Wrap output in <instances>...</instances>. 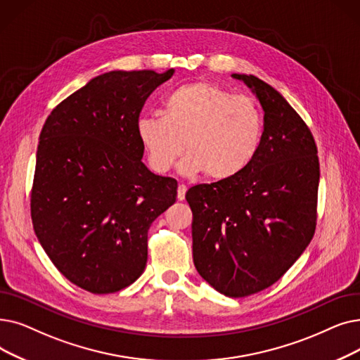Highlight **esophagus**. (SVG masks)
Segmentation results:
<instances>
[{
  "label": "esophagus",
  "instance_id": "obj_1",
  "mask_svg": "<svg viewBox=\"0 0 360 360\" xmlns=\"http://www.w3.org/2000/svg\"><path fill=\"white\" fill-rule=\"evenodd\" d=\"M186 185H184V184H179L178 185V200L179 201H182V200H185V194H186Z\"/></svg>",
  "mask_w": 360,
  "mask_h": 360
}]
</instances>
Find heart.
Returning <instances> with one entry per match:
<instances>
[{
  "label": "heart",
  "mask_w": 360,
  "mask_h": 360,
  "mask_svg": "<svg viewBox=\"0 0 360 360\" xmlns=\"http://www.w3.org/2000/svg\"><path fill=\"white\" fill-rule=\"evenodd\" d=\"M135 134L155 174H166L185 150L184 174L206 172L226 181L253 163L263 138V115L256 100L236 96L221 84L195 81L163 100V115H141Z\"/></svg>",
  "instance_id": "heart-1"
}]
</instances>
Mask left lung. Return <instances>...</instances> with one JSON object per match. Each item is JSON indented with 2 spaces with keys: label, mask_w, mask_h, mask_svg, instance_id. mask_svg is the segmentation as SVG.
Wrapping results in <instances>:
<instances>
[{
  "label": "left lung",
  "mask_w": 360,
  "mask_h": 360,
  "mask_svg": "<svg viewBox=\"0 0 360 360\" xmlns=\"http://www.w3.org/2000/svg\"><path fill=\"white\" fill-rule=\"evenodd\" d=\"M232 77L263 107L259 153L240 175L191 186L185 198L195 269L237 299L275 284L314 238L319 159L309 127L275 88L253 75Z\"/></svg>",
  "instance_id": "8db88e82"
}]
</instances>
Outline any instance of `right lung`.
Listing matches in <instances>:
<instances>
[{
    "mask_svg": "<svg viewBox=\"0 0 360 360\" xmlns=\"http://www.w3.org/2000/svg\"><path fill=\"white\" fill-rule=\"evenodd\" d=\"M174 69L113 70L61 101L39 135L30 216L54 266L94 294L146 269L148 229L176 201L178 182L141 162L135 123Z\"/></svg>",
    "mask_w": 360,
    "mask_h": 360,
    "instance_id": "add662e5",
    "label": "right lung"
}]
</instances>
